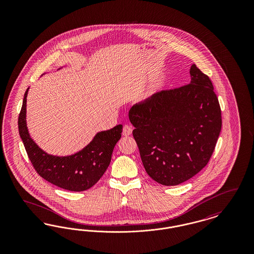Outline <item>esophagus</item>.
<instances>
[{"mask_svg": "<svg viewBox=\"0 0 254 254\" xmlns=\"http://www.w3.org/2000/svg\"><path fill=\"white\" fill-rule=\"evenodd\" d=\"M132 130V127H130V126H128V125H126V126H124V127H123V135H124V136H129V135H131Z\"/></svg>", "mask_w": 254, "mask_h": 254, "instance_id": "obj_1", "label": "esophagus"}]
</instances>
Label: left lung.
Wrapping results in <instances>:
<instances>
[{"label": "left lung", "instance_id": "left-lung-1", "mask_svg": "<svg viewBox=\"0 0 254 254\" xmlns=\"http://www.w3.org/2000/svg\"><path fill=\"white\" fill-rule=\"evenodd\" d=\"M188 85L134 105L128 116L146 173L164 186L192 178L211 157L222 127L213 85L196 64Z\"/></svg>", "mask_w": 254, "mask_h": 254}]
</instances>
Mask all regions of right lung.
Returning a JSON list of instances; mask_svg holds the SVG:
<instances>
[{"label":"right lung","instance_id":"add662e5","mask_svg":"<svg viewBox=\"0 0 254 254\" xmlns=\"http://www.w3.org/2000/svg\"><path fill=\"white\" fill-rule=\"evenodd\" d=\"M18 118L19 133L27 156L37 173L45 180L70 191H84L93 187L110 164L112 151L122 136L123 126L97 133L84 149L66 157L52 156L43 151L30 138L25 123L26 95Z\"/></svg>","mask_w":254,"mask_h":254}]
</instances>
